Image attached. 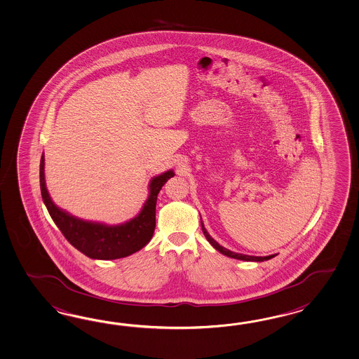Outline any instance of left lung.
Segmentation results:
<instances>
[{
  "label": "left lung",
  "mask_w": 359,
  "mask_h": 359,
  "mask_svg": "<svg viewBox=\"0 0 359 359\" xmlns=\"http://www.w3.org/2000/svg\"><path fill=\"white\" fill-rule=\"evenodd\" d=\"M201 220H202V217H201ZM201 225H202L203 233H204V236H205L207 241H208V242L211 243L212 246L216 248L219 252H221L222 255H226V257H233V259H238V260H245V262H264V260H269V259L276 257V255H268V257H251V255H245V254L233 252V251H230L228 248H222V246H220L215 239L212 238L211 236H210V233H208L207 229L204 228L203 221H201Z\"/></svg>",
  "instance_id": "left-lung-1"
}]
</instances>
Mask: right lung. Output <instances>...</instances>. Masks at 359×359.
I'll return each instance as SVG.
<instances>
[{"instance_id": "obj_1", "label": "right lung", "mask_w": 359, "mask_h": 359, "mask_svg": "<svg viewBox=\"0 0 359 359\" xmlns=\"http://www.w3.org/2000/svg\"><path fill=\"white\" fill-rule=\"evenodd\" d=\"M44 160L43 154L40 160V189L43 202L65 238L86 257L99 260L129 257L144 248L151 241L156 226L157 195L166 181L175 177L172 169L149 181L147 201L135 217L117 225H108L100 221L76 217L70 212L55 205L46 189Z\"/></svg>"}]
</instances>
